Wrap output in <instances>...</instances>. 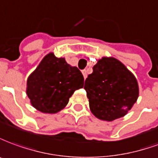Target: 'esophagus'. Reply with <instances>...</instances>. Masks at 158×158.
Returning a JSON list of instances; mask_svg holds the SVG:
<instances>
[{
	"label": "esophagus",
	"mask_w": 158,
	"mask_h": 158,
	"mask_svg": "<svg viewBox=\"0 0 158 158\" xmlns=\"http://www.w3.org/2000/svg\"><path fill=\"white\" fill-rule=\"evenodd\" d=\"M81 72H82V75H83L84 78L86 79V78H87V77H88V72H87V70H83L82 71H81Z\"/></svg>",
	"instance_id": "1"
}]
</instances>
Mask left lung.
Returning a JSON list of instances; mask_svg holds the SVG:
<instances>
[{
  "instance_id": "left-lung-1",
  "label": "left lung",
  "mask_w": 158,
  "mask_h": 158,
  "mask_svg": "<svg viewBox=\"0 0 158 158\" xmlns=\"http://www.w3.org/2000/svg\"><path fill=\"white\" fill-rule=\"evenodd\" d=\"M84 88L92 113L108 122L125 116L139 96L136 78L115 58L99 59L86 79Z\"/></svg>"
}]
</instances>
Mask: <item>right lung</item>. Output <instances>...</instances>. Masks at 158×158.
<instances>
[{"label":"right lung","instance_id":"add662e5","mask_svg":"<svg viewBox=\"0 0 158 158\" xmlns=\"http://www.w3.org/2000/svg\"><path fill=\"white\" fill-rule=\"evenodd\" d=\"M83 83V76L77 67L49 53L28 77L26 94L36 110L56 113L65 107L70 96Z\"/></svg>","mask_w":158,"mask_h":158}]
</instances>
